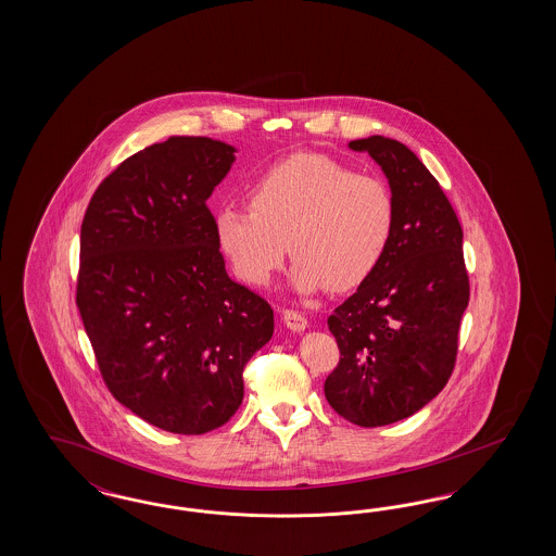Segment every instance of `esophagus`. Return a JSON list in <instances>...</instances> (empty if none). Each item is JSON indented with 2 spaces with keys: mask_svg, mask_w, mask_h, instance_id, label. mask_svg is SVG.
<instances>
[{
  "mask_svg": "<svg viewBox=\"0 0 556 556\" xmlns=\"http://www.w3.org/2000/svg\"><path fill=\"white\" fill-rule=\"evenodd\" d=\"M283 321H286L287 328L293 330V332H303L307 328V318L295 312V309H286L283 312Z\"/></svg>",
  "mask_w": 556,
  "mask_h": 556,
  "instance_id": "1",
  "label": "esophagus"
}]
</instances>
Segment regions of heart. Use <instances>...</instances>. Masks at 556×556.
<instances>
[{
  "label": "heart",
  "mask_w": 556,
  "mask_h": 556,
  "mask_svg": "<svg viewBox=\"0 0 556 556\" xmlns=\"http://www.w3.org/2000/svg\"><path fill=\"white\" fill-rule=\"evenodd\" d=\"M249 208L216 214V238L238 279L267 286L286 253L291 286L303 293L363 286L393 232L388 186L321 154H295L270 167L249 191Z\"/></svg>",
  "instance_id": "obj_1"
}]
</instances>
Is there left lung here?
<instances>
[{
	"instance_id": "left-lung-1",
	"label": "left lung",
	"mask_w": 556,
	"mask_h": 556,
	"mask_svg": "<svg viewBox=\"0 0 556 556\" xmlns=\"http://www.w3.org/2000/svg\"><path fill=\"white\" fill-rule=\"evenodd\" d=\"M349 147L383 168L395 216L381 263L328 318L340 361L324 393L344 420L377 428L409 418L448 383L469 275L460 222L420 159L386 136Z\"/></svg>"
}]
</instances>
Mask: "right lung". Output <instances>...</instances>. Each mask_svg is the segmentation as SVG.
I'll return each mask as SVG.
<instances>
[{"label":"right lung","mask_w":556,"mask_h":556,"mask_svg":"<svg viewBox=\"0 0 556 556\" xmlns=\"http://www.w3.org/2000/svg\"><path fill=\"white\" fill-rule=\"evenodd\" d=\"M235 147L170 136L126 159L81 224L77 307L119 404L173 434L224 426L242 370L273 337V309L232 281L205 205Z\"/></svg>","instance_id":"right-lung-1"}]
</instances>
